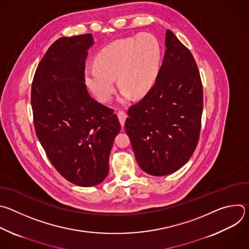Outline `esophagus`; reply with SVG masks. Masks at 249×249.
I'll list each match as a JSON object with an SVG mask.
<instances>
[{"label": "esophagus", "instance_id": "1", "mask_svg": "<svg viewBox=\"0 0 249 249\" xmlns=\"http://www.w3.org/2000/svg\"><path fill=\"white\" fill-rule=\"evenodd\" d=\"M117 115H118V118H119V121H120L121 126H122V127H124V123H125L126 117H127L126 112H125V111H123V110H120V111H118Z\"/></svg>", "mask_w": 249, "mask_h": 249}]
</instances>
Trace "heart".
Returning <instances> with one entry per match:
<instances>
[{
  "label": "heart",
  "mask_w": 249,
  "mask_h": 249,
  "mask_svg": "<svg viewBox=\"0 0 249 249\" xmlns=\"http://www.w3.org/2000/svg\"><path fill=\"white\" fill-rule=\"evenodd\" d=\"M160 47L150 33L113 41L102 48L94 66L86 68L85 78L94 95L103 102L109 101L115 89L114 79L123 89L122 98L132 93L144 95L153 86L160 68Z\"/></svg>",
  "instance_id": "obj_1"
}]
</instances>
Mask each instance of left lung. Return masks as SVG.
<instances>
[{
	"label": "left lung",
	"instance_id": "left-lung-1",
	"mask_svg": "<svg viewBox=\"0 0 249 249\" xmlns=\"http://www.w3.org/2000/svg\"><path fill=\"white\" fill-rule=\"evenodd\" d=\"M155 84L130 106L125 131L138 164L154 176L170 174L193 155L200 138L203 86L196 61L169 29Z\"/></svg>",
	"mask_w": 249,
	"mask_h": 249
}]
</instances>
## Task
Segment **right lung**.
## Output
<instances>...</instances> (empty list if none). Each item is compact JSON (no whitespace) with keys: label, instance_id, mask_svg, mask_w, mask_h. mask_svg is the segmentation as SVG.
I'll return each mask as SVG.
<instances>
[{"label":"right lung","instance_id":"1","mask_svg":"<svg viewBox=\"0 0 249 249\" xmlns=\"http://www.w3.org/2000/svg\"><path fill=\"white\" fill-rule=\"evenodd\" d=\"M90 33L57 39L37 66L31 85L36 136L56 170L89 187L109 171V154L121 130L112 108L93 99L85 84Z\"/></svg>","mask_w":249,"mask_h":249}]
</instances>
